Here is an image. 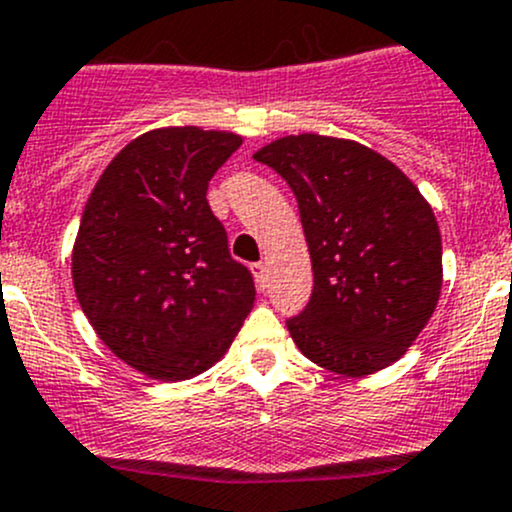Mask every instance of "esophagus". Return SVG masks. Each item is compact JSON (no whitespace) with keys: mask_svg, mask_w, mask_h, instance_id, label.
Listing matches in <instances>:
<instances>
[{"mask_svg":"<svg viewBox=\"0 0 512 512\" xmlns=\"http://www.w3.org/2000/svg\"><path fill=\"white\" fill-rule=\"evenodd\" d=\"M252 274H255V282L260 284V287H265L267 284V262H255V265H252Z\"/></svg>","mask_w":512,"mask_h":512,"instance_id":"esophagus-1","label":"esophagus"}]
</instances>
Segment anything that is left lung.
Segmentation results:
<instances>
[{
    "label": "left lung",
    "mask_w": 512,
    "mask_h": 512,
    "mask_svg": "<svg viewBox=\"0 0 512 512\" xmlns=\"http://www.w3.org/2000/svg\"><path fill=\"white\" fill-rule=\"evenodd\" d=\"M299 203L314 292L287 321L311 363L360 378L407 353L441 294V235L419 188L353 139L304 132L255 152Z\"/></svg>",
    "instance_id": "obj_1"
}]
</instances>
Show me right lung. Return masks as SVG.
Here are the masks:
<instances>
[{
	"mask_svg": "<svg viewBox=\"0 0 512 512\" xmlns=\"http://www.w3.org/2000/svg\"><path fill=\"white\" fill-rule=\"evenodd\" d=\"M242 144L223 129L159 127L102 171L73 242V287L100 341L147 378L176 383L223 358L255 304L228 252L208 181Z\"/></svg>",
	"mask_w": 512,
	"mask_h": 512,
	"instance_id": "right-lung-1",
	"label": "right lung"
}]
</instances>
